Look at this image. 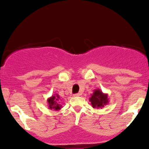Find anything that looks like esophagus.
<instances>
[{"mask_svg": "<svg viewBox=\"0 0 149 149\" xmlns=\"http://www.w3.org/2000/svg\"><path fill=\"white\" fill-rule=\"evenodd\" d=\"M80 93H76V94H75L74 95H73V97H80Z\"/></svg>", "mask_w": 149, "mask_h": 149, "instance_id": "esophagus-1", "label": "esophagus"}]
</instances>
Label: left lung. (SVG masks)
I'll return each mask as SVG.
<instances>
[{"label":"left lung","instance_id":"obj_1","mask_svg":"<svg viewBox=\"0 0 149 149\" xmlns=\"http://www.w3.org/2000/svg\"><path fill=\"white\" fill-rule=\"evenodd\" d=\"M89 101L94 109H102L109 102L108 94L102 92L100 89H96L94 90L91 97L89 98Z\"/></svg>","mask_w":149,"mask_h":149}]
</instances>
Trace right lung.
Here are the masks:
<instances>
[{
	"mask_svg": "<svg viewBox=\"0 0 149 149\" xmlns=\"http://www.w3.org/2000/svg\"><path fill=\"white\" fill-rule=\"evenodd\" d=\"M60 97L58 94L52 95V97H49L47 99V106H48L49 109L50 110L59 111L62 108V106L60 104Z\"/></svg>",
	"mask_w": 149,
	"mask_h": 149,
	"instance_id": "add662e5",
	"label": "right lung"
}]
</instances>
